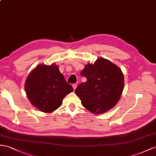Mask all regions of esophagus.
<instances>
[{"label":"esophagus","mask_w":156,"mask_h":156,"mask_svg":"<svg viewBox=\"0 0 156 156\" xmlns=\"http://www.w3.org/2000/svg\"><path fill=\"white\" fill-rule=\"evenodd\" d=\"M77 84H73V90H74L76 89V88H77Z\"/></svg>","instance_id":"34e87169"}]
</instances>
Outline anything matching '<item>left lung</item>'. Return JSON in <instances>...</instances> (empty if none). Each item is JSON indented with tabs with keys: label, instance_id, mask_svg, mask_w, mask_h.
I'll return each mask as SVG.
<instances>
[{
	"label": "left lung",
	"instance_id": "left-lung-1",
	"mask_svg": "<svg viewBox=\"0 0 156 156\" xmlns=\"http://www.w3.org/2000/svg\"><path fill=\"white\" fill-rule=\"evenodd\" d=\"M87 81L75 89L82 105L95 115L103 114L112 108L122 95L124 85L121 69L103 58L93 64L88 63L81 72Z\"/></svg>",
	"mask_w": 156,
	"mask_h": 156
}]
</instances>
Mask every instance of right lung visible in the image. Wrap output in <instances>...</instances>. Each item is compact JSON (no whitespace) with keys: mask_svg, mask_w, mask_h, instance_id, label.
<instances>
[{"mask_svg":"<svg viewBox=\"0 0 156 156\" xmlns=\"http://www.w3.org/2000/svg\"><path fill=\"white\" fill-rule=\"evenodd\" d=\"M24 88L31 104L45 113L58 109L63 98L73 91L55 63L37 66L28 75Z\"/></svg>","mask_w":156,"mask_h":156,"instance_id":"add662e5","label":"right lung"}]
</instances>
